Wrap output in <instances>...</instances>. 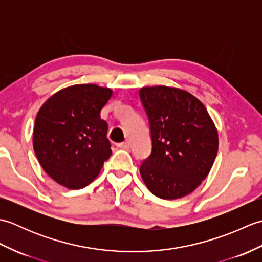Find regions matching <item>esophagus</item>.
I'll return each instance as SVG.
<instances>
[{"label": "esophagus", "instance_id": "1", "mask_svg": "<svg viewBox=\"0 0 262 262\" xmlns=\"http://www.w3.org/2000/svg\"><path fill=\"white\" fill-rule=\"evenodd\" d=\"M117 146H118L119 148H122V149H128V148H129V143H128V142L118 143V144H117Z\"/></svg>", "mask_w": 262, "mask_h": 262}]
</instances>
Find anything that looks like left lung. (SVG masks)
Returning <instances> with one entry per match:
<instances>
[{
	"label": "left lung",
	"instance_id": "left-lung-1",
	"mask_svg": "<svg viewBox=\"0 0 262 262\" xmlns=\"http://www.w3.org/2000/svg\"><path fill=\"white\" fill-rule=\"evenodd\" d=\"M140 98L147 115L152 152L140 172L154 196L177 199L192 192L213 166L219 135L199 100L169 86L142 88Z\"/></svg>",
	"mask_w": 262,
	"mask_h": 262
}]
</instances>
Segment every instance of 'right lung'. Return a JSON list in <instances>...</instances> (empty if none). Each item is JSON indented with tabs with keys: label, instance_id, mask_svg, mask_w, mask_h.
<instances>
[{
	"label": "right lung",
	"instance_id": "right-lung-1",
	"mask_svg": "<svg viewBox=\"0 0 262 262\" xmlns=\"http://www.w3.org/2000/svg\"><path fill=\"white\" fill-rule=\"evenodd\" d=\"M111 96L108 88L72 85L55 93L38 111L33 149L42 169L59 185L84 188L110 158L108 125L100 113Z\"/></svg>",
	"mask_w": 262,
	"mask_h": 262
}]
</instances>
